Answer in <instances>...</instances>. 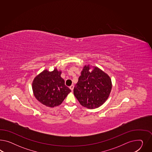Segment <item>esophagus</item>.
Here are the masks:
<instances>
[{"label": "esophagus", "mask_w": 152, "mask_h": 152, "mask_svg": "<svg viewBox=\"0 0 152 152\" xmlns=\"http://www.w3.org/2000/svg\"><path fill=\"white\" fill-rule=\"evenodd\" d=\"M74 86L73 85H71V86L70 87V90L72 91H73V90H74Z\"/></svg>", "instance_id": "esophagus-1"}]
</instances>
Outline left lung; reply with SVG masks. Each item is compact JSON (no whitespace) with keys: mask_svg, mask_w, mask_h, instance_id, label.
<instances>
[{"mask_svg":"<svg viewBox=\"0 0 152 152\" xmlns=\"http://www.w3.org/2000/svg\"><path fill=\"white\" fill-rule=\"evenodd\" d=\"M90 66H84L74 87V94L83 107L94 109L101 106L110 96L112 88L110 77L98 67L90 72Z\"/></svg>","mask_w":152,"mask_h":152,"instance_id":"left-lung-1","label":"left lung"}]
</instances>
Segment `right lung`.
Segmentation results:
<instances>
[{
  "label": "right lung",
  "mask_w": 152,
  "mask_h": 152,
  "mask_svg": "<svg viewBox=\"0 0 152 152\" xmlns=\"http://www.w3.org/2000/svg\"><path fill=\"white\" fill-rule=\"evenodd\" d=\"M61 71H43L34 78L33 90L34 96L46 106L53 107L61 104L71 91L61 77Z\"/></svg>",
  "instance_id": "1"
}]
</instances>
